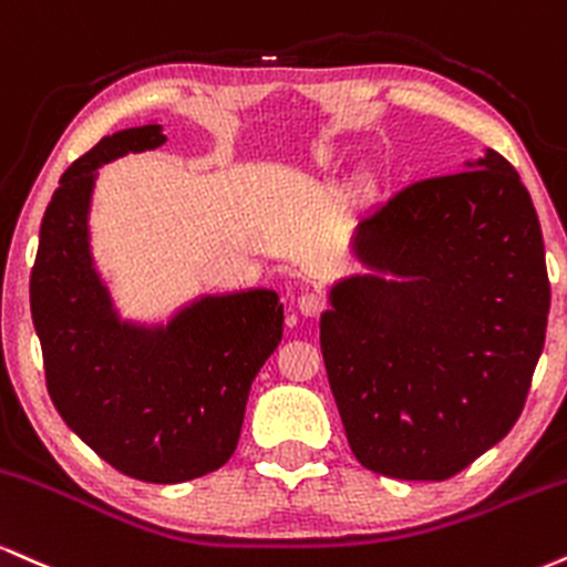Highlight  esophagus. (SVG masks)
<instances>
[{
	"mask_svg": "<svg viewBox=\"0 0 567 567\" xmlns=\"http://www.w3.org/2000/svg\"><path fill=\"white\" fill-rule=\"evenodd\" d=\"M297 310L308 318L321 316V312L326 310V297L316 295V291H305V295L297 299Z\"/></svg>",
	"mask_w": 567,
	"mask_h": 567,
	"instance_id": "1",
	"label": "esophagus"
}]
</instances>
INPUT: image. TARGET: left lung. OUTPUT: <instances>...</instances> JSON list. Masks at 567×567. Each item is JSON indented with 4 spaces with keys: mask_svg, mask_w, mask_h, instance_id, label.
Returning a JSON list of instances; mask_svg holds the SVG:
<instances>
[{
    "mask_svg": "<svg viewBox=\"0 0 567 567\" xmlns=\"http://www.w3.org/2000/svg\"><path fill=\"white\" fill-rule=\"evenodd\" d=\"M371 272L331 289L321 350L344 435L365 470L445 481L520 416L544 350L549 278L530 193L485 151L361 219Z\"/></svg>",
    "mask_w": 567,
    "mask_h": 567,
    "instance_id": "1",
    "label": "left lung"
}]
</instances>
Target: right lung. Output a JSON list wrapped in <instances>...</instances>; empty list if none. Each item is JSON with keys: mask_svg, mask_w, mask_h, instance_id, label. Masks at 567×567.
I'll return each mask as SVG.
<instances>
[{"mask_svg": "<svg viewBox=\"0 0 567 567\" xmlns=\"http://www.w3.org/2000/svg\"><path fill=\"white\" fill-rule=\"evenodd\" d=\"M166 143L158 124L103 137L60 177L31 270V318L47 392L113 470L185 483L233 456L257 371L284 337L272 289L206 295L166 323L118 318L90 246L97 166Z\"/></svg>", "mask_w": 567, "mask_h": 567, "instance_id": "add662e5", "label": "right lung"}]
</instances>
